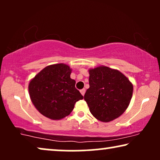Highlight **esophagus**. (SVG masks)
I'll return each instance as SVG.
<instances>
[{"instance_id":"34e87169","label":"esophagus","mask_w":160,"mask_h":160,"mask_svg":"<svg viewBox=\"0 0 160 160\" xmlns=\"http://www.w3.org/2000/svg\"><path fill=\"white\" fill-rule=\"evenodd\" d=\"M85 92H86V89H81V90H80V92L82 93V95L83 96L84 95Z\"/></svg>"}]
</instances>
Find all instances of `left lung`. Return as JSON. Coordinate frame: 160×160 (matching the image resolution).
Listing matches in <instances>:
<instances>
[{
	"instance_id": "left-lung-1",
	"label": "left lung",
	"mask_w": 160,
	"mask_h": 160,
	"mask_svg": "<svg viewBox=\"0 0 160 160\" xmlns=\"http://www.w3.org/2000/svg\"><path fill=\"white\" fill-rule=\"evenodd\" d=\"M89 73L84 100L92 114L103 122L120 117L132 98V83L119 71L103 65L89 69Z\"/></svg>"
}]
</instances>
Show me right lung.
Here are the masks:
<instances>
[{
    "label": "right lung",
    "instance_id": "right-lung-1",
    "mask_svg": "<svg viewBox=\"0 0 160 160\" xmlns=\"http://www.w3.org/2000/svg\"><path fill=\"white\" fill-rule=\"evenodd\" d=\"M72 70L64 63L48 65L28 85L30 100L44 117L59 120L68 116L83 96L71 78Z\"/></svg>",
    "mask_w": 160,
    "mask_h": 160
}]
</instances>
